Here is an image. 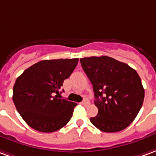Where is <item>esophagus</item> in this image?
<instances>
[{
  "label": "esophagus",
  "instance_id": "34e87169",
  "mask_svg": "<svg viewBox=\"0 0 156 156\" xmlns=\"http://www.w3.org/2000/svg\"><path fill=\"white\" fill-rule=\"evenodd\" d=\"M81 104L84 105H86L89 104V101H88L87 99H84V100H83V101L81 102Z\"/></svg>",
  "mask_w": 156,
  "mask_h": 156
}]
</instances>
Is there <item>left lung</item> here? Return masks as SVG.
Masks as SVG:
<instances>
[{
  "label": "left lung",
  "mask_w": 156,
  "mask_h": 156,
  "mask_svg": "<svg viewBox=\"0 0 156 156\" xmlns=\"http://www.w3.org/2000/svg\"><path fill=\"white\" fill-rule=\"evenodd\" d=\"M80 64L93 86L98 114L90 119L104 132H118L136 119L145 90L136 70L109 56L81 58Z\"/></svg>",
  "instance_id": "obj_1"
}]
</instances>
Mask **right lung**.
<instances>
[{
    "instance_id": "obj_1",
    "label": "right lung",
    "mask_w": 156,
    "mask_h": 156,
    "mask_svg": "<svg viewBox=\"0 0 156 156\" xmlns=\"http://www.w3.org/2000/svg\"><path fill=\"white\" fill-rule=\"evenodd\" d=\"M78 61V58L44 60L27 68L16 79L12 99L28 126L49 133L61 129L69 122L77 104L60 99V89Z\"/></svg>"
}]
</instances>
